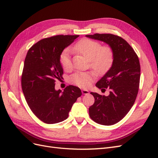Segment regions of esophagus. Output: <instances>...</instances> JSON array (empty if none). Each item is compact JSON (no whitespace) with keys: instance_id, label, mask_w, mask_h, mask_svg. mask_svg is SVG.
<instances>
[{"instance_id":"esophagus-1","label":"esophagus","mask_w":158,"mask_h":158,"mask_svg":"<svg viewBox=\"0 0 158 158\" xmlns=\"http://www.w3.org/2000/svg\"><path fill=\"white\" fill-rule=\"evenodd\" d=\"M82 93L84 95H87L89 94V91L88 89H82Z\"/></svg>"}]
</instances>
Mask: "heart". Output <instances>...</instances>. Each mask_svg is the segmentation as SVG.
<instances>
[{
  "label": "heart",
  "instance_id": "obj_1",
  "mask_svg": "<svg viewBox=\"0 0 158 158\" xmlns=\"http://www.w3.org/2000/svg\"><path fill=\"white\" fill-rule=\"evenodd\" d=\"M73 51L82 55L89 60L90 66L99 74H104L111 67L113 62V52L109 47H102L99 42L88 39L79 41L73 48ZM60 62L65 70L71 66L70 51L66 49L62 52ZM95 76L94 73H76L71 76V82L80 87L88 88Z\"/></svg>",
  "mask_w": 158,
  "mask_h": 158
}]
</instances>
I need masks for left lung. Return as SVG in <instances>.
Listing matches in <instances>:
<instances>
[{"mask_svg": "<svg viewBox=\"0 0 158 158\" xmlns=\"http://www.w3.org/2000/svg\"><path fill=\"white\" fill-rule=\"evenodd\" d=\"M107 44L113 52L111 67L95 84L109 88L108 96L91 92L95 102L89 108L90 118L103 125H112L123 119L136 98L140 78V65L136 52L122 37L109 33L86 35Z\"/></svg>", "mask_w": 158, "mask_h": 158, "instance_id": "left-lung-1", "label": "left lung"}]
</instances>
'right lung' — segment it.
<instances>
[{"mask_svg": "<svg viewBox=\"0 0 158 158\" xmlns=\"http://www.w3.org/2000/svg\"><path fill=\"white\" fill-rule=\"evenodd\" d=\"M79 35H56L45 38L27 51L22 76V88L27 103L35 115L47 124L63 121L81 96L79 88L69 85L63 92L55 88L63 69L60 56Z\"/></svg>", "mask_w": 158, "mask_h": 158, "instance_id": "right-lung-1", "label": "right lung"}]
</instances>
